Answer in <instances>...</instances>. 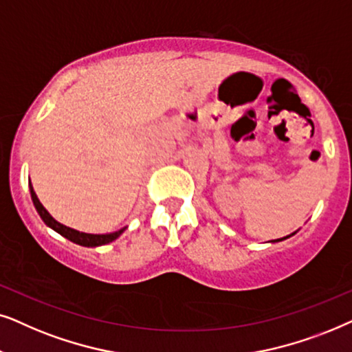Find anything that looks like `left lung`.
Instances as JSON below:
<instances>
[{
	"instance_id": "left-lung-1",
	"label": "left lung",
	"mask_w": 352,
	"mask_h": 352,
	"mask_svg": "<svg viewBox=\"0 0 352 352\" xmlns=\"http://www.w3.org/2000/svg\"><path fill=\"white\" fill-rule=\"evenodd\" d=\"M294 233H296V232H294ZM294 233H293V235H294ZM287 238H289V236H285V238H280V240H272V241H274V243H277V241H282V240H287Z\"/></svg>"
}]
</instances>
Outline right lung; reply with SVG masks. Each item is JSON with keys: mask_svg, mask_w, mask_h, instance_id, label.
Instances as JSON below:
<instances>
[{"mask_svg": "<svg viewBox=\"0 0 352 352\" xmlns=\"http://www.w3.org/2000/svg\"><path fill=\"white\" fill-rule=\"evenodd\" d=\"M29 188H30V196H32V201H34V206L36 209V212L40 214V217L43 222L48 225L50 228H53L54 232H58L59 235H63L64 238H67L72 243H77V245L80 246H88V248H95V246H102V245H107V243L114 241L116 238H119L124 230L127 227L120 228V230H117L114 233H104V235H93V233H83V232H78V230H74V228L70 227H65V225L59 223L58 220L51 217V214L48 212L43 208V204L40 203V199L36 198V193L34 191V186L29 182Z\"/></svg>", "mask_w": 352, "mask_h": 352, "instance_id": "add662e5", "label": "right lung"}]
</instances>
